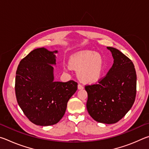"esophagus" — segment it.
I'll return each mask as SVG.
<instances>
[{
	"instance_id": "1",
	"label": "esophagus",
	"mask_w": 149,
	"mask_h": 149,
	"mask_svg": "<svg viewBox=\"0 0 149 149\" xmlns=\"http://www.w3.org/2000/svg\"><path fill=\"white\" fill-rule=\"evenodd\" d=\"M77 88H78V89H84V86H83L82 85H81V84H78V85H77Z\"/></svg>"
}]
</instances>
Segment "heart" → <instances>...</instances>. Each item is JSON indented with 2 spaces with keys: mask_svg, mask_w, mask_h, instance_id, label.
I'll list each match as a JSON object with an SVG mask.
<instances>
[{
  "mask_svg": "<svg viewBox=\"0 0 149 149\" xmlns=\"http://www.w3.org/2000/svg\"><path fill=\"white\" fill-rule=\"evenodd\" d=\"M70 66L77 72V76L85 84H93L101 77L104 68L102 56L93 51L82 52L72 57Z\"/></svg>",
  "mask_w": 149,
  "mask_h": 149,
  "instance_id": "obj_1",
  "label": "heart"
}]
</instances>
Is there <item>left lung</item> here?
Instances as JSON below:
<instances>
[{"label":"left lung","mask_w":149,"mask_h":149,"mask_svg":"<svg viewBox=\"0 0 149 149\" xmlns=\"http://www.w3.org/2000/svg\"><path fill=\"white\" fill-rule=\"evenodd\" d=\"M114 64L97 84L85 85L88 99L87 109L98 122L115 123L127 114L135 102L137 74L129 58L115 48L108 47Z\"/></svg>","instance_id":"left-lung-1"}]
</instances>
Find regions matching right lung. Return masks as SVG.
I'll list each match as a JSON object with an SVG mask.
<instances>
[{
	"mask_svg": "<svg viewBox=\"0 0 149 149\" xmlns=\"http://www.w3.org/2000/svg\"><path fill=\"white\" fill-rule=\"evenodd\" d=\"M36 49L17 66L15 81L17 102L26 116L35 125L56 124L65 114L67 103L77 89V83L54 81V53Z\"/></svg>",
	"mask_w": 149,
	"mask_h": 149,
	"instance_id": "1",
	"label": "right lung"
}]
</instances>
